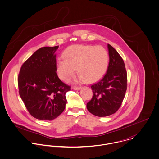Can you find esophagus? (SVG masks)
Listing matches in <instances>:
<instances>
[{"label": "esophagus", "mask_w": 159, "mask_h": 159, "mask_svg": "<svg viewBox=\"0 0 159 159\" xmlns=\"http://www.w3.org/2000/svg\"><path fill=\"white\" fill-rule=\"evenodd\" d=\"M81 87H73V89H74V90H79L80 89H81Z\"/></svg>", "instance_id": "esophagus-1"}]
</instances>
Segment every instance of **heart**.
Listing matches in <instances>:
<instances>
[{"instance_id":"b5f03b06","label":"heart","mask_w":159,"mask_h":159,"mask_svg":"<svg viewBox=\"0 0 159 159\" xmlns=\"http://www.w3.org/2000/svg\"><path fill=\"white\" fill-rule=\"evenodd\" d=\"M63 58L57 62L59 77L68 81L74 75L76 69L80 80L93 82L105 74L109 63L107 50L102 46L74 44L63 52Z\"/></svg>"}]
</instances>
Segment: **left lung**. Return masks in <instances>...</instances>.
Here are the masks:
<instances>
[{"label":"left lung","mask_w":159,"mask_h":159,"mask_svg":"<svg viewBox=\"0 0 159 159\" xmlns=\"http://www.w3.org/2000/svg\"><path fill=\"white\" fill-rule=\"evenodd\" d=\"M109 64L107 71L98 82L91 86L92 100L87 103L90 113L98 117L116 113L121 105L127 89V73L124 61L116 49L107 45Z\"/></svg>","instance_id":"1"}]
</instances>
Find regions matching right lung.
Masks as SVG:
<instances>
[{"mask_svg":"<svg viewBox=\"0 0 159 159\" xmlns=\"http://www.w3.org/2000/svg\"><path fill=\"white\" fill-rule=\"evenodd\" d=\"M59 46L36 51L22 65L18 78L19 94L34 118L51 121L64 110L66 93L71 89L58 77L56 51Z\"/></svg>","mask_w":159,"mask_h":159,"instance_id":"right-lung-1","label":"right lung"}]
</instances>
